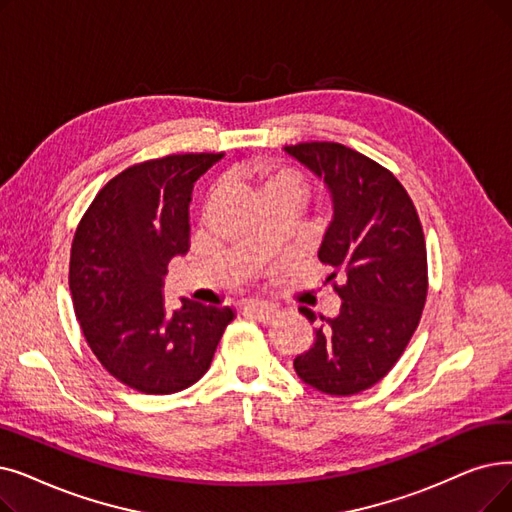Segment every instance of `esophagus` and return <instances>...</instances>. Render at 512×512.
<instances>
[{
    "instance_id": "obj_1",
    "label": "esophagus",
    "mask_w": 512,
    "mask_h": 512,
    "mask_svg": "<svg viewBox=\"0 0 512 512\" xmlns=\"http://www.w3.org/2000/svg\"><path fill=\"white\" fill-rule=\"evenodd\" d=\"M244 314L259 320V322H272L278 318L280 311L270 303H249V305H244Z\"/></svg>"
}]
</instances>
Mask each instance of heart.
Listing matches in <instances>:
<instances>
[{
    "label": "heart",
    "instance_id": "1",
    "mask_svg": "<svg viewBox=\"0 0 512 512\" xmlns=\"http://www.w3.org/2000/svg\"><path fill=\"white\" fill-rule=\"evenodd\" d=\"M240 175L244 177V182L251 184L265 205L276 201H291L299 205L307 192V182L299 171L272 159H259L244 165L240 167Z\"/></svg>",
    "mask_w": 512,
    "mask_h": 512
}]
</instances>
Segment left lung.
Masks as SVG:
<instances>
[{
	"label": "left lung",
	"instance_id": "8db88e82",
	"mask_svg": "<svg viewBox=\"0 0 512 512\" xmlns=\"http://www.w3.org/2000/svg\"><path fill=\"white\" fill-rule=\"evenodd\" d=\"M322 177L332 196L330 226L318 257L332 265L341 297L322 318L316 341L297 355L299 379L328 395H353L379 383L402 358L427 301V244L412 198L376 161L337 142L284 146ZM314 322V311L299 307Z\"/></svg>",
	"mask_w": 512,
	"mask_h": 512
}]
</instances>
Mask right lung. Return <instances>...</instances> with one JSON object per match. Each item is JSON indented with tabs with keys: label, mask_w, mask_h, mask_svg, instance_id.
Instances as JSON below:
<instances>
[{
	"label": "right lung",
	"mask_w": 512,
	"mask_h": 512,
	"mask_svg": "<svg viewBox=\"0 0 512 512\" xmlns=\"http://www.w3.org/2000/svg\"><path fill=\"white\" fill-rule=\"evenodd\" d=\"M221 157L188 152L131 165L77 226L69 286L83 337L119 383L140 393L194 385L234 320L232 307L182 299L169 314L163 303L167 265L190 249L192 188Z\"/></svg>",
	"instance_id": "add662e5"
}]
</instances>
